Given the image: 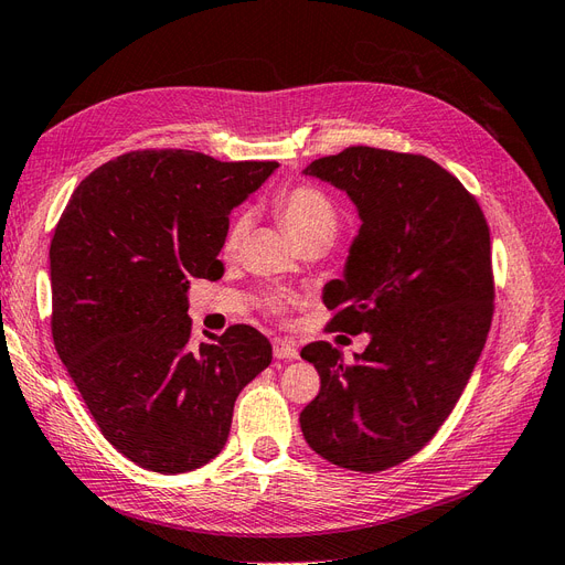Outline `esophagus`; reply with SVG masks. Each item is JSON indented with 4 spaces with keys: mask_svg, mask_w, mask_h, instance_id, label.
Wrapping results in <instances>:
<instances>
[{
    "mask_svg": "<svg viewBox=\"0 0 565 565\" xmlns=\"http://www.w3.org/2000/svg\"><path fill=\"white\" fill-rule=\"evenodd\" d=\"M271 348H275V359L286 361V359H298V344L288 338H275L271 342Z\"/></svg>",
    "mask_w": 565,
    "mask_h": 565,
    "instance_id": "34e87169",
    "label": "esophagus"
}]
</instances>
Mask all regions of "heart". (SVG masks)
I'll use <instances>...</instances> for the list:
<instances>
[{
  "instance_id": "b5f03b06",
  "label": "heart",
  "mask_w": 565,
  "mask_h": 565,
  "mask_svg": "<svg viewBox=\"0 0 565 565\" xmlns=\"http://www.w3.org/2000/svg\"><path fill=\"white\" fill-rule=\"evenodd\" d=\"M275 211L286 234L298 246L305 242H333L338 234V209L319 188L298 185L275 199ZM248 215L239 213L225 234V253H232L244 239Z\"/></svg>"
}]
</instances>
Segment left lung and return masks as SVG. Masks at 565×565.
Instances as JSON below:
<instances>
[{
    "label": "left lung",
    "mask_w": 565,
    "mask_h": 565,
    "mask_svg": "<svg viewBox=\"0 0 565 565\" xmlns=\"http://www.w3.org/2000/svg\"><path fill=\"white\" fill-rule=\"evenodd\" d=\"M302 173L356 209L342 279L321 300L331 331L371 342L352 363L329 342L302 348L321 390L300 429L323 460L371 475L425 448L467 387L493 317L490 234L477 199L420 154L359 145Z\"/></svg>",
    "instance_id": "8db88e82"
}]
</instances>
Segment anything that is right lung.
<instances>
[{
    "label": "right lung",
    "instance_id": "add662e5",
    "mask_svg": "<svg viewBox=\"0 0 565 565\" xmlns=\"http://www.w3.org/2000/svg\"><path fill=\"white\" fill-rule=\"evenodd\" d=\"M277 161L129 152L72 194L51 242L53 344L100 431L159 475L211 462L239 392L271 361L253 326L190 344V279L223 277L232 209Z\"/></svg>",
    "mask_w": 565,
    "mask_h": 565
}]
</instances>
